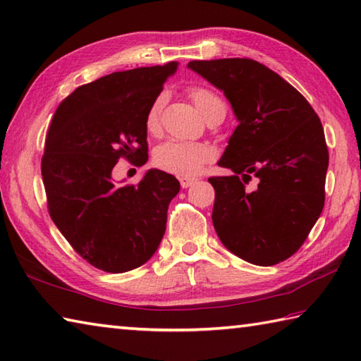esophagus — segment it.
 <instances>
[{
	"mask_svg": "<svg viewBox=\"0 0 361 361\" xmlns=\"http://www.w3.org/2000/svg\"><path fill=\"white\" fill-rule=\"evenodd\" d=\"M195 181H197L195 178H181V180H180V183H181V188H183V189H186V188H189V186H192Z\"/></svg>",
	"mask_w": 361,
	"mask_h": 361,
	"instance_id": "1",
	"label": "esophagus"
}]
</instances>
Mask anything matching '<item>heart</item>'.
<instances>
[{
	"mask_svg": "<svg viewBox=\"0 0 361 361\" xmlns=\"http://www.w3.org/2000/svg\"><path fill=\"white\" fill-rule=\"evenodd\" d=\"M189 96H191L195 109L199 110V114L203 118H207L214 109L224 106L219 97L207 88H191L189 90ZM164 102H166V94H159L148 109L147 129L149 133H156L159 128V116ZM212 158V149L195 142L167 140L154 149L156 166L169 173L178 176L195 175Z\"/></svg>",
	"mask_w": 361,
	"mask_h": 361,
	"instance_id": "heart-1",
	"label": "heart"
}]
</instances>
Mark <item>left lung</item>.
Returning a JSON list of instances; mask_svg holds the SVG:
<instances>
[{
    "label": "left lung",
    "instance_id": "1",
    "mask_svg": "<svg viewBox=\"0 0 361 361\" xmlns=\"http://www.w3.org/2000/svg\"><path fill=\"white\" fill-rule=\"evenodd\" d=\"M221 90L238 126L213 176V226L221 243L249 264L270 267L305 243L325 202L329 169L324 128L303 96L276 72L247 58L191 61ZM255 176L254 192L244 185Z\"/></svg>",
    "mask_w": 361,
    "mask_h": 361
}]
</instances>
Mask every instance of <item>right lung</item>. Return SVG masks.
Wrapping results in <instances>:
<instances>
[{
  "mask_svg": "<svg viewBox=\"0 0 361 361\" xmlns=\"http://www.w3.org/2000/svg\"><path fill=\"white\" fill-rule=\"evenodd\" d=\"M178 63L112 72L82 85L54 115L42 156L49 213L58 231L91 265L124 273L153 257L166 232L173 175L149 169L120 186V158L148 161L147 114Z\"/></svg>",
  "mask_w": 361,
  "mask_h": 361,
  "instance_id": "obj_1",
  "label": "right lung"
}]
</instances>
